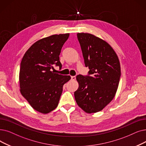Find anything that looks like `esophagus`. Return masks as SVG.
Wrapping results in <instances>:
<instances>
[{"instance_id": "1", "label": "esophagus", "mask_w": 146, "mask_h": 146, "mask_svg": "<svg viewBox=\"0 0 146 146\" xmlns=\"http://www.w3.org/2000/svg\"><path fill=\"white\" fill-rule=\"evenodd\" d=\"M71 79H72V80H76V76H71Z\"/></svg>"}]
</instances>
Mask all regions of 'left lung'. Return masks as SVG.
Here are the masks:
<instances>
[{
    "instance_id": "obj_1",
    "label": "left lung",
    "mask_w": 146,
    "mask_h": 146,
    "mask_svg": "<svg viewBox=\"0 0 146 146\" xmlns=\"http://www.w3.org/2000/svg\"><path fill=\"white\" fill-rule=\"evenodd\" d=\"M77 36L91 76H76L79 88L74 93L75 100L86 113H97L115 97L121 74L120 62L115 50L103 39L90 33H79Z\"/></svg>"
}]
</instances>
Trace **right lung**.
<instances>
[{"label": "right lung", "instance_id": "1", "mask_svg": "<svg viewBox=\"0 0 146 146\" xmlns=\"http://www.w3.org/2000/svg\"><path fill=\"white\" fill-rule=\"evenodd\" d=\"M69 33L53 35L36 42L24 55L19 82L20 92L35 110L47 114L58 106L62 86L70 76L50 71L62 65L59 55Z\"/></svg>", "mask_w": 146, "mask_h": 146}]
</instances>
